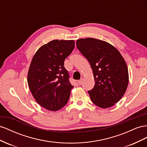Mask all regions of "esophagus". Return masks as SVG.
I'll return each mask as SVG.
<instances>
[{"instance_id":"obj_1","label":"esophagus","mask_w":147,"mask_h":147,"mask_svg":"<svg viewBox=\"0 0 147 147\" xmlns=\"http://www.w3.org/2000/svg\"><path fill=\"white\" fill-rule=\"evenodd\" d=\"M82 81H83V79L82 78H81L80 80H79L78 81V83L79 84V85H81L82 84Z\"/></svg>"}]
</instances>
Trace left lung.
Here are the masks:
<instances>
[{
  "instance_id": "8db88e82",
  "label": "left lung",
  "mask_w": 147,
  "mask_h": 147,
  "mask_svg": "<svg viewBox=\"0 0 147 147\" xmlns=\"http://www.w3.org/2000/svg\"><path fill=\"white\" fill-rule=\"evenodd\" d=\"M76 45L93 71L95 86L88 91L92 102L102 108L113 106L123 97L129 82L123 57L113 45L98 39H78Z\"/></svg>"
}]
</instances>
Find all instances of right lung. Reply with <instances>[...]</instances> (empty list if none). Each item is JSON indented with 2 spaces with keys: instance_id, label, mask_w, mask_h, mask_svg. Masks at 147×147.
Returning <instances> with one entry per match:
<instances>
[{
  "instance_id": "add662e5",
  "label": "right lung",
  "mask_w": 147,
  "mask_h": 147,
  "mask_svg": "<svg viewBox=\"0 0 147 147\" xmlns=\"http://www.w3.org/2000/svg\"><path fill=\"white\" fill-rule=\"evenodd\" d=\"M74 40H53L37 50L28 74V84L40 106L57 111L68 102L73 87L64 61L73 52Z\"/></svg>"
}]
</instances>
